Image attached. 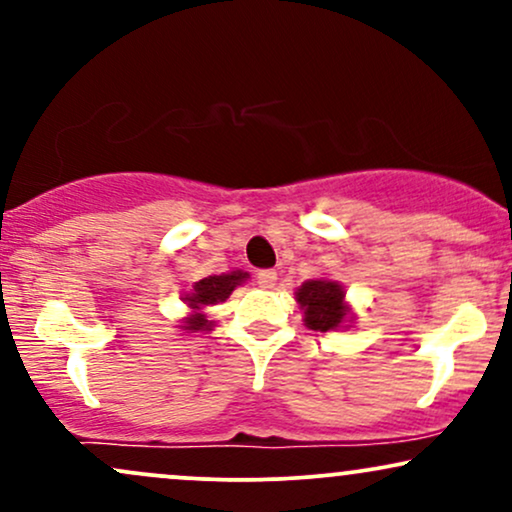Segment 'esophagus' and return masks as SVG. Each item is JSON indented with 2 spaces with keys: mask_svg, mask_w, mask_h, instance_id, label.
<instances>
[{
  "mask_svg": "<svg viewBox=\"0 0 512 512\" xmlns=\"http://www.w3.org/2000/svg\"><path fill=\"white\" fill-rule=\"evenodd\" d=\"M257 284H260L262 289H274V286H276V272H274V269H262V272L257 274Z\"/></svg>",
  "mask_w": 512,
  "mask_h": 512,
  "instance_id": "1",
  "label": "esophagus"
}]
</instances>
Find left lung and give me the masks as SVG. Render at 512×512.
Wrapping results in <instances>:
<instances>
[{
  "label": "left lung",
  "instance_id": "obj_1",
  "mask_svg": "<svg viewBox=\"0 0 512 512\" xmlns=\"http://www.w3.org/2000/svg\"><path fill=\"white\" fill-rule=\"evenodd\" d=\"M296 303L303 310L305 327L317 332L344 330L354 325V310L346 291L334 279H308L296 289Z\"/></svg>",
  "mask_w": 512,
  "mask_h": 512
}]
</instances>
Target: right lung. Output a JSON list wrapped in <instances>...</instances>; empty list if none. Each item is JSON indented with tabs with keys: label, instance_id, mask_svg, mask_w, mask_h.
<instances>
[{
	"label": "right lung",
	"instance_id": "1",
	"mask_svg": "<svg viewBox=\"0 0 512 512\" xmlns=\"http://www.w3.org/2000/svg\"><path fill=\"white\" fill-rule=\"evenodd\" d=\"M248 279H250L248 272H243V269H233V272L211 274L195 281V284L190 286V291L182 296V303L187 305V315L178 322V330L187 334L214 330V320H209L207 308L226 301V298Z\"/></svg>",
	"mask_w": 512,
	"mask_h": 512
}]
</instances>
